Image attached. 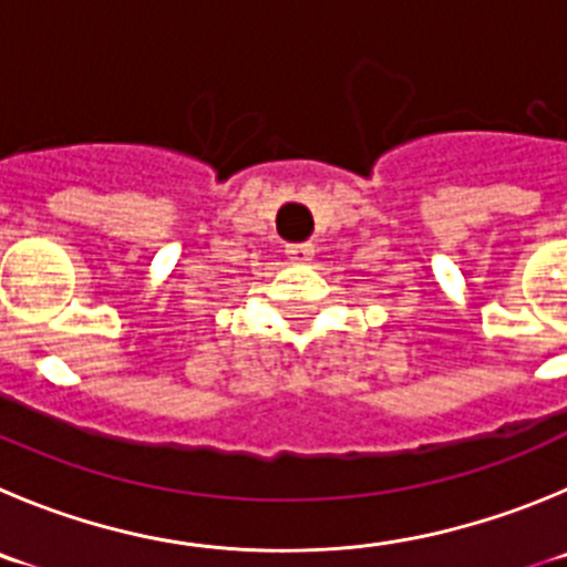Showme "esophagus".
I'll use <instances>...</instances> for the list:
<instances>
[{
    "label": "esophagus",
    "mask_w": 567,
    "mask_h": 567,
    "mask_svg": "<svg viewBox=\"0 0 567 567\" xmlns=\"http://www.w3.org/2000/svg\"><path fill=\"white\" fill-rule=\"evenodd\" d=\"M285 254H288L290 262H296V266H305V262H310L313 259V246L310 243H290L288 248H285Z\"/></svg>",
    "instance_id": "obj_1"
}]
</instances>
